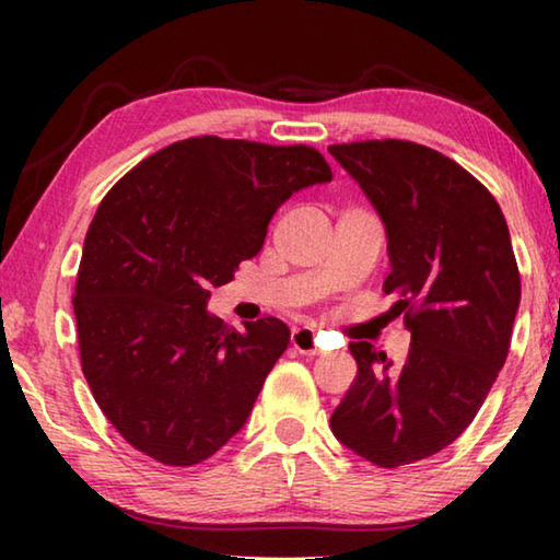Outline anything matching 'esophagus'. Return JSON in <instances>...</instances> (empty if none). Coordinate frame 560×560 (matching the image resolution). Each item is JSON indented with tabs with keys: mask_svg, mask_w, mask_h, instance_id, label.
I'll list each match as a JSON object with an SVG mask.
<instances>
[{
	"mask_svg": "<svg viewBox=\"0 0 560 560\" xmlns=\"http://www.w3.org/2000/svg\"><path fill=\"white\" fill-rule=\"evenodd\" d=\"M291 346L296 348L299 353H303V355H316V353H318L316 330L308 328V326L293 328V330H291Z\"/></svg>",
	"mask_w": 560,
	"mask_h": 560,
	"instance_id": "34e87169",
	"label": "esophagus"
}]
</instances>
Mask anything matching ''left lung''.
<instances>
[{
  "label": "left lung",
  "instance_id": "left-lung-1",
  "mask_svg": "<svg viewBox=\"0 0 560 560\" xmlns=\"http://www.w3.org/2000/svg\"><path fill=\"white\" fill-rule=\"evenodd\" d=\"M385 226L393 293L412 343L402 363L353 340L358 375L330 430L358 457L400 467L469 428L504 365L521 301L511 236L489 189L407 140L330 145Z\"/></svg>",
  "mask_w": 560,
  "mask_h": 560
}]
</instances>
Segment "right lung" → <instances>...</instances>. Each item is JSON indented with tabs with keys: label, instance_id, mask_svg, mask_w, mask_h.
Returning a JSON list of instances; mask_svg holds the SVG:
<instances>
[{
	"label": "right lung",
	"instance_id": "right-lung-1",
	"mask_svg": "<svg viewBox=\"0 0 560 560\" xmlns=\"http://www.w3.org/2000/svg\"><path fill=\"white\" fill-rule=\"evenodd\" d=\"M324 183L314 148L202 136L150 155L103 197L73 311L83 375L132 447L189 467L244 428L291 330L279 318L224 326L207 311L210 289L257 257L293 192Z\"/></svg>",
	"mask_w": 560,
	"mask_h": 560
}]
</instances>
